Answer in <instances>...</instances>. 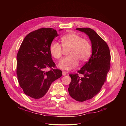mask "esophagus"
I'll return each mask as SVG.
<instances>
[{"label": "esophagus", "instance_id": "esophagus-1", "mask_svg": "<svg viewBox=\"0 0 126 126\" xmlns=\"http://www.w3.org/2000/svg\"><path fill=\"white\" fill-rule=\"evenodd\" d=\"M62 74H63V76H66V75H67V73H66V72H65V71H63L62 72Z\"/></svg>", "mask_w": 126, "mask_h": 126}]
</instances>
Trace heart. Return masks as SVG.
I'll return each mask as SVG.
<instances>
[{
    "label": "heart",
    "instance_id": "b5f03b06",
    "mask_svg": "<svg viewBox=\"0 0 126 126\" xmlns=\"http://www.w3.org/2000/svg\"><path fill=\"white\" fill-rule=\"evenodd\" d=\"M62 45L58 42L52 41L49 50L52 57L59 59L63 53V48L67 49L68 56L59 63V67L65 70H70L78 65V61L81 63L88 60L91 54L92 47L89 41L82 38L81 36L72 32L64 35L61 38Z\"/></svg>",
    "mask_w": 126,
    "mask_h": 126
}]
</instances>
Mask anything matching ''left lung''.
<instances>
[{
	"label": "left lung",
	"instance_id": "8db88e82",
	"mask_svg": "<svg viewBox=\"0 0 126 126\" xmlns=\"http://www.w3.org/2000/svg\"><path fill=\"white\" fill-rule=\"evenodd\" d=\"M89 36L92 45V55L78 74H70L71 81L68 90L70 96L78 101L89 100L99 93L106 80L110 68V50L108 45L94 30L77 28ZM82 74V78L78 74Z\"/></svg>",
	"mask_w": 126,
	"mask_h": 126
}]
</instances>
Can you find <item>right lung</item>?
I'll list each match as a JSON object with an SVG mask.
<instances>
[{"label":"right lung","instance_id":"obj_1","mask_svg":"<svg viewBox=\"0 0 126 126\" xmlns=\"http://www.w3.org/2000/svg\"><path fill=\"white\" fill-rule=\"evenodd\" d=\"M58 35L51 28L35 30L25 37L19 49L18 81L24 93L32 98L44 97L52 82L62 77V71L56 68L49 50L53 39ZM47 67L51 69L48 72L45 71Z\"/></svg>","mask_w":126,"mask_h":126}]
</instances>
